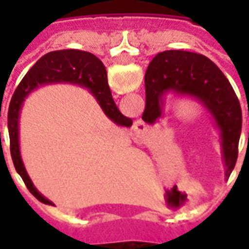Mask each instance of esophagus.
<instances>
[{
	"instance_id": "34e87169",
	"label": "esophagus",
	"mask_w": 249,
	"mask_h": 249,
	"mask_svg": "<svg viewBox=\"0 0 249 249\" xmlns=\"http://www.w3.org/2000/svg\"><path fill=\"white\" fill-rule=\"evenodd\" d=\"M149 136V130H148V126H146L144 123H137V124L133 126V130H132V139L137 144H144Z\"/></svg>"
}]
</instances>
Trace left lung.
Masks as SVG:
<instances>
[{
    "mask_svg": "<svg viewBox=\"0 0 249 249\" xmlns=\"http://www.w3.org/2000/svg\"><path fill=\"white\" fill-rule=\"evenodd\" d=\"M189 97L211 114L221 137L225 178L235 168L241 132V108L233 88L208 57L187 51H164L145 73L142 120L153 125L164 117L167 94Z\"/></svg>",
    "mask_w": 249,
    "mask_h": 249,
    "instance_id": "obj_1",
    "label": "left lung"
}]
</instances>
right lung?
Here are the masks:
<instances>
[{
  "instance_id": "1",
  "label": "right lung",
  "mask_w": 249,
  "mask_h": 249,
  "mask_svg": "<svg viewBox=\"0 0 249 249\" xmlns=\"http://www.w3.org/2000/svg\"><path fill=\"white\" fill-rule=\"evenodd\" d=\"M57 82H69V84H77V85L88 88L94 98L97 100L98 105L101 107L104 113L107 114L114 124L119 126H126V128H129L132 125V119L125 117L116 107L110 89H109L105 66L94 54L89 52L77 51V49H64V51L46 53L45 56L41 57L25 74L22 81L19 82V85L14 92L10 105H9L8 128L9 139H10V155H12L14 168L22 178L29 192L44 204L53 203L37 191L21 159L18 136L19 112H21L25 98L28 97L29 93L33 92L38 87L48 85V84H57Z\"/></svg>"
}]
</instances>
